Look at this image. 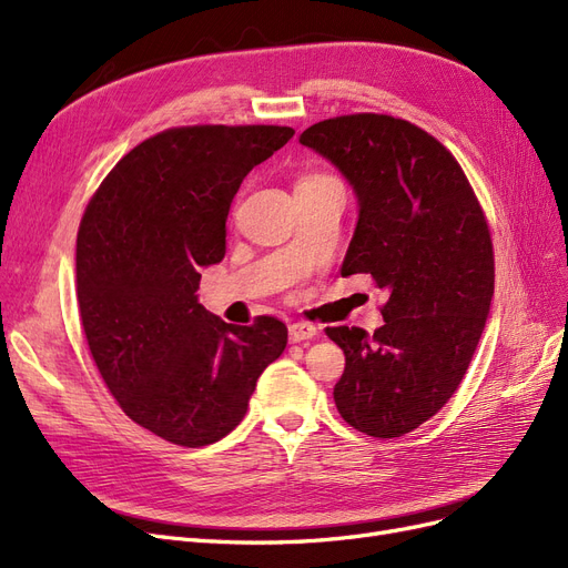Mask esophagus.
<instances>
[{
	"label": "esophagus",
	"mask_w": 568,
	"mask_h": 568,
	"mask_svg": "<svg viewBox=\"0 0 568 568\" xmlns=\"http://www.w3.org/2000/svg\"><path fill=\"white\" fill-rule=\"evenodd\" d=\"M315 334H317V326L311 324V322L288 324V341L291 343H301V341H307V338H315Z\"/></svg>",
	"instance_id": "obj_1"
}]
</instances>
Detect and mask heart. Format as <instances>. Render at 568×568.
Wrapping results in <instances>:
<instances>
[{"instance_id": "heart-1", "label": "heart", "mask_w": 568, "mask_h": 568, "mask_svg": "<svg viewBox=\"0 0 568 568\" xmlns=\"http://www.w3.org/2000/svg\"><path fill=\"white\" fill-rule=\"evenodd\" d=\"M313 180H324V178H322V175H311V178H303L301 182H313ZM301 182H298V184H301Z\"/></svg>"}]
</instances>
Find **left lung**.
<instances>
[{
  "mask_svg": "<svg viewBox=\"0 0 568 568\" xmlns=\"http://www.w3.org/2000/svg\"><path fill=\"white\" fill-rule=\"evenodd\" d=\"M301 144L332 161L357 196L341 277L386 291L384 326H326L346 355L334 400L357 432L398 438L453 398L490 313L495 261L474 189L436 136L403 118L322 120Z\"/></svg>",
  "mask_w": 568,
  "mask_h": 568,
  "instance_id": "8db88e82",
  "label": "left lung"
}]
</instances>
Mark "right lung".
Instances as JSON below:
<instances>
[{
  "mask_svg": "<svg viewBox=\"0 0 568 568\" xmlns=\"http://www.w3.org/2000/svg\"><path fill=\"white\" fill-rule=\"evenodd\" d=\"M291 136L280 125L159 132L115 163L82 215L75 284L97 369L134 424L184 448L225 438L286 348L284 322L227 324L196 288L199 270L225 257L239 186Z\"/></svg>",
  "mask_w": 568,
  "mask_h": 568,
  "instance_id": "obj_1",
  "label": "right lung"
}]
</instances>
